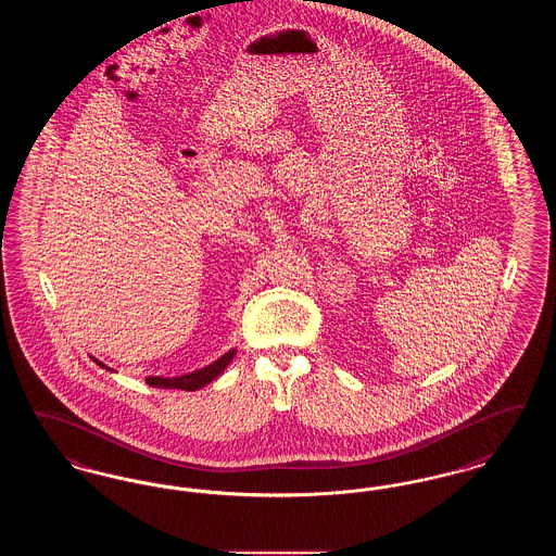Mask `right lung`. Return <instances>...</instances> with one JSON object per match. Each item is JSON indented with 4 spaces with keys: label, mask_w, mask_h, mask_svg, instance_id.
<instances>
[{
    "label": "right lung",
    "mask_w": 556,
    "mask_h": 556,
    "mask_svg": "<svg viewBox=\"0 0 556 556\" xmlns=\"http://www.w3.org/2000/svg\"><path fill=\"white\" fill-rule=\"evenodd\" d=\"M236 352H238V350L231 348L229 352H225L220 358H216L211 365H206V367H202V369L191 370V372H186V375H177V377L150 375V377H146V383L152 386V388H159V390H186V392H195V390H200V388L212 383L223 370L227 369L229 363L233 361ZM91 358H93V356H91ZM93 363L100 365L102 369L112 370L110 367H106L102 361H98V358H93Z\"/></svg>",
    "instance_id": "1"
}]
</instances>
